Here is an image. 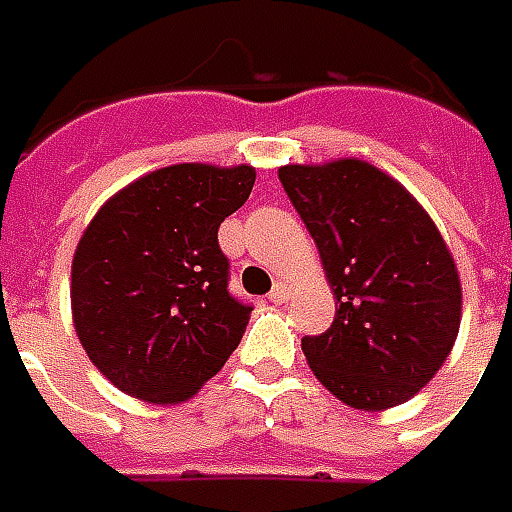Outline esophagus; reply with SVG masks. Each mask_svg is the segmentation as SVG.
I'll use <instances>...</instances> for the list:
<instances>
[{
  "mask_svg": "<svg viewBox=\"0 0 512 512\" xmlns=\"http://www.w3.org/2000/svg\"><path fill=\"white\" fill-rule=\"evenodd\" d=\"M289 295H292V286L286 284V281H278V284L270 289V300H273V303H284Z\"/></svg>",
  "mask_w": 512,
  "mask_h": 512,
  "instance_id": "34e87169",
  "label": "esophagus"
}]
</instances>
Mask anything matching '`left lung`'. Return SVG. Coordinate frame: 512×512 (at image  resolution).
<instances>
[{
    "label": "left lung",
    "mask_w": 512,
    "mask_h": 512,
    "mask_svg": "<svg viewBox=\"0 0 512 512\" xmlns=\"http://www.w3.org/2000/svg\"><path fill=\"white\" fill-rule=\"evenodd\" d=\"M320 248L336 317L303 353L325 389L358 411L411 400L447 361L460 278L436 223L400 181L361 159L278 170Z\"/></svg>",
    "instance_id": "8db88e82"
}]
</instances>
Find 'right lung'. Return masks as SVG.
<instances>
[{"instance_id":"add662e5","label":"right lung","mask_w":512,"mask_h":512,"mask_svg":"<svg viewBox=\"0 0 512 512\" xmlns=\"http://www.w3.org/2000/svg\"><path fill=\"white\" fill-rule=\"evenodd\" d=\"M253 181L250 165H173L90 220L74 253L71 308L79 342L115 389L184 402L237 350L253 306L228 292L217 228Z\"/></svg>"}]
</instances>
